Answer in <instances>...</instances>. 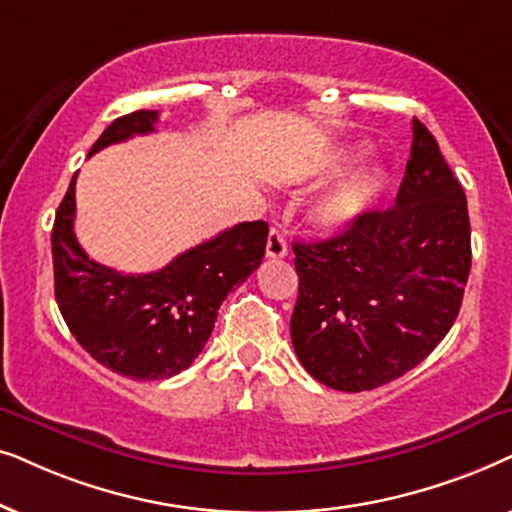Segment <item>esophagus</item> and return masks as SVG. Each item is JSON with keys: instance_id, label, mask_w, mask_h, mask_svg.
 Returning <instances> with one entry per match:
<instances>
[{"instance_id": "obj_1", "label": "esophagus", "mask_w": 512, "mask_h": 512, "mask_svg": "<svg viewBox=\"0 0 512 512\" xmlns=\"http://www.w3.org/2000/svg\"><path fill=\"white\" fill-rule=\"evenodd\" d=\"M288 255V241H285L281 229H271L267 238V257H274V260H281V257Z\"/></svg>"}]
</instances>
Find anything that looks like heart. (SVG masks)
Wrapping results in <instances>:
<instances>
[{
  "label": "heart",
  "instance_id": "obj_1",
  "mask_svg": "<svg viewBox=\"0 0 512 512\" xmlns=\"http://www.w3.org/2000/svg\"><path fill=\"white\" fill-rule=\"evenodd\" d=\"M367 154V147H349L342 149L330 163V173H337L349 163L363 159ZM386 173L381 168H365L360 173L346 177V180L337 182L335 187L327 189L320 199L313 203L311 217L318 224V229L327 231V234H337V231L349 229L356 224L372 203L377 201L381 189H384Z\"/></svg>",
  "mask_w": 512,
  "mask_h": 512
}]
</instances>
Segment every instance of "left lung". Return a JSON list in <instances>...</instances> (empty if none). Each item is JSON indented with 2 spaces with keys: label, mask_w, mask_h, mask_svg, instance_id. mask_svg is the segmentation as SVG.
Listing matches in <instances>:
<instances>
[{
  "label": "left lung",
  "mask_w": 512,
  "mask_h": 512,
  "mask_svg": "<svg viewBox=\"0 0 512 512\" xmlns=\"http://www.w3.org/2000/svg\"><path fill=\"white\" fill-rule=\"evenodd\" d=\"M412 138L395 206L367 210L327 241L292 243V346L304 370L337 391L403 377L459 316L470 274L466 194L419 119Z\"/></svg>",
  "instance_id": "8db88e82"
}]
</instances>
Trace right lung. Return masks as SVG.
<instances>
[{
    "label": "right lung",
    "mask_w": 512,
    "mask_h": 512,
    "mask_svg": "<svg viewBox=\"0 0 512 512\" xmlns=\"http://www.w3.org/2000/svg\"><path fill=\"white\" fill-rule=\"evenodd\" d=\"M159 112L138 109L109 124L88 156L154 133ZM74 173L53 222L56 302L74 339L107 370L135 381L187 370L213 332L231 288L262 264L269 224L241 222L189 248L152 274H121L91 260L74 236Z\"/></svg>",
    "instance_id": "obj_1"
}]
</instances>
